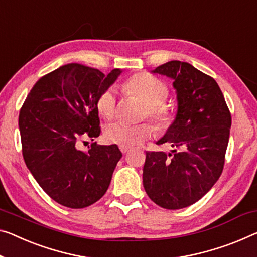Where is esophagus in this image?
<instances>
[{"instance_id":"1","label":"esophagus","mask_w":257,"mask_h":257,"mask_svg":"<svg viewBox=\"0 0 257 257\" xmlns=\"http://www.w3.org/2000/svg\"><path fill=\"white\" fill-rule=\"evenodd\" d=\"M119 149H120V152L123 153V154H126V153H127V152L130 151L128 147H124V146H120Z\"/></svg>"}]
</instances>
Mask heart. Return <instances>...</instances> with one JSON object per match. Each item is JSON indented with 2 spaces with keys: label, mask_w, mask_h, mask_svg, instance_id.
Instances as JSON below:
<instances>
[{
  "label": "heart",
  "mask_w": 257,
  "mask_h": 257,
  "mask_svg": "<svg viewBox=\"0 0 257 257\" xmlns=\"http://www.w3.org/2000/svg\"><path fill=\"white\" fill-rule=\"evenodd\" d=\"M124 90L137 96L146 105L145 116L153 120L157 131L164 132L173 121L172 110L164 104L169 95V88L161 79L149 73H138L124 82ZM98 115L104 119H111L116 113V95L112 88L105 89L96 101ZM153 128L148 124L131 125L115 121L104 128V139L109 144L136 147L151 138Z\"/></svg>",
  "instance_id": "heart-1"
}]
</instances>
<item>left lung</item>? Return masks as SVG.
<instances>
[{
    "label": "left lung",
    "mask_w": 257,
    "mask_h": 257,
    "mask_svg": "<svg viewBox=\"0 0 257 257\" xmlns=\"http://www.w3.org/2000/svg\"><path fill=\"white\" fill-rule=\"evenodd\" d=\"M152 72L172 79L178 109L156 142L171 152L146 153L142 179L153 202L176 210L199 201L222 175L231 113L215 79L189 63L170 61Z\"/></svg>",
    "instance_id": "left-lung-1"
}]
</instances>
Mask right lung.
I'll use <instances>...</instances> for the list:
<instances>
[{
	"label": "right lung",
	"mask_w": 257,
	"mask_h": 257,
	"mask_svg": "<svg viewBox=\"0 0 257 257\" xmlns=\"http://www.w3.org/2000/svg\"><path fill=\"white\" fill-rule=\"evenodd\" d=\"M121 73L70 63L41 77L19 112L23 156L34 179L62 206L80 209L104 195L121 153L117 145L79 149L100 136L96 101Z\"/></svg>",
	"instance_id": "add662e5"
}]
</instances>
